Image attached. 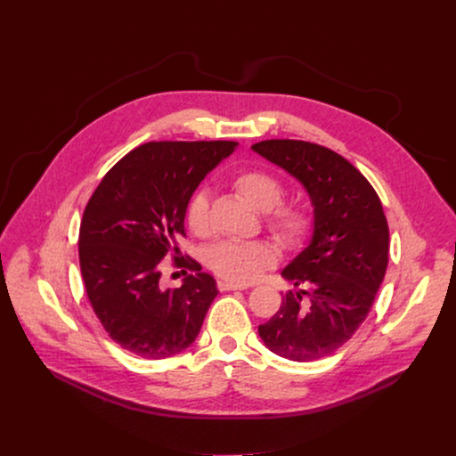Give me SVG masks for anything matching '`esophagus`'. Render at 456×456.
Returning a JSON list of instances; mask_svg holds the SVG:
<instances>
[{"instance_id":"34e87169","label":"esophagus","mask_w":456,"mask_h":456,"mask_svg":"<svg viewBox=\"0 0 456 456\" xmlns=\"http://www.w3.org/2000/svg\"><path fill=\"white\" fill-rule=\"evenodd\" d=\"M218 289H220L222 292H227V290H245L247 285H240V283H234V281L222 280V281H218Z\"/></svg>"}]
</instances>
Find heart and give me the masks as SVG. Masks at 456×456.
<instances>
[{
  "label": "heart",
  "mask_w": 456,
  "mask_h": 456,
  "mask_svg": "<svg viewBox=\"0 0 456 456\" xmlns=\"http://www.w3.org/2000/svg\"><path fill=\"white\" fill-rule=\"evenodd\" d=\"M232 187L254 209L265 213L267 227L281 245L297 248L310 238L314 229L312 213L301 206L281 204L285 185L274 175L262 169H245L234 176ZM185 224L197 236H208L211 232L208 191L200 189L189 199ZM208 264L225 280L248 283L276 264V250L267 241L227 240L209 250Z\"/></svg>",
  "instance_id": "heart-1"
}]
</instances>
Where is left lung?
<instances>
[{"instance_id":"obj_1","label":"left lung","mask_w":456,"mask_h":456,"mask_svg":"<svg viewBox=\"0 0 456 456\" xmlns=\"http://www.w3.org/2000/svg\"><path fill=\"white\" fill-rule=\"evenodd\" d=\"M252 150L301 182L314 209L308 245L281 271L308 290L285 294L257 334L280 357L317 361L357 332L384 280L389 231L382 204L361 171L329 148L274 139ZM305 293L308 304L300 303Z\"/></svg>"}]
</instances>
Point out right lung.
Wrapping results in <instances>:
<instances>
[{
  "mask_svg": "<svg viewBox=\"0 0 456 456\" xmlns=\"http://www.w3.org/2000/svg\"><path fill=\"white\" fill-rule=\"evenodd\" d=\"M231 141L148 142L101 180L79 229V264L92 308L108 336L144 359L192 345L218 294L189 259L180 289H160V262L180 256L185 208L206 175L236 150Z\"/></svg>",
  "mask_w": 456,
  "mask_h": 456,
  "instance_id": "add662e5",
  "label": "right lung"
}]
</instances>
